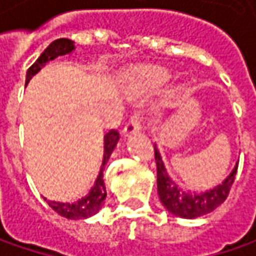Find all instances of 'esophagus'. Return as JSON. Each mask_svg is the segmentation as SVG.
Returning a JSON list of instances; mask_svg holds the SVG:
<instances>
[{
  "instance_id": "obj_1",
  "label": "esophagus",
  "mask_w": 256,
  "mask_h": 256,
  "mask_svg": "<svg viewBox=\"0 0 256 256\" xmlns=\"http://www.w3.org/2000/svg\"><path fill=\"white\" fill-rule=\"evenodd\" d=\"M140 130H141V116H140V114L135 112L131 115L130 121L124 126V136H131L132 134L140 132Z\"/></svg>"
}]
</instances>
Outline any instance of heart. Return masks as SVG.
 Returning <instances> with one entry per match:
<instances>
[{"instance_id": "b5f03b06", "label": "heart", "mask_w": 256, "mask_h": 256, "mask_svg": "<svg viewBox=\"0 0 256 256\" xmlns=\"http://www.w3.org/2000/svg\"><path fill=\"white\" fill-rule=\"evenodd\" d=\"M138 75H140V78L144 82L151 85L162 84L164 81H166V78H168V74H166L165 70H162V68H155V66L142 68V70H140Z\"/></svg>"}]
</instances>
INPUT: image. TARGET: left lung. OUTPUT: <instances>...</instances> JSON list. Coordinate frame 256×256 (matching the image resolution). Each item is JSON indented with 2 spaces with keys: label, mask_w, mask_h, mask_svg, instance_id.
<instances>
[{
  "label": "left lung",
  "mask_w": 256,
  "mask_h": 256,
  "mask_svg": "<svg viewBox=\"0 0 256 256\" xmlns=\"http://www.w3.org/2000/svg\"><path fill=\"white\" fill-rule=\"evenodd\" d=\"M154 150H155V162H156L158 195L164 206L171 214L181 218H186V220H194V218H198L201 215L212 212L226 200L232 184L235 181L238 164L235 165V168L224 180L222 184L216 185L210 191L185 192L168 176L158 148L154 146Z\"/></svg>",
  "instance_id": "1"
}]
</instances>
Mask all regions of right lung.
<instances>
[{
    "label": "right lung",
    "mask_w": 256,
    "mask_h": 256,
    "mask_svg": "<svg viewBox=\"0 0 256 256\" xmlns=\"http://www.w3.org/2000/svg\"><path fill=\"white\" fill-rule=\"evenodd\" d=\"M75 50L74 41L68 40V38H60L55 40L54 42L48 45L44 50V52L40 55V58L31 65L26 71V80L25 85L30 82V80L34 76L45 64H48L50 61L55 60L60 55H65L72 52ZM120 140V134L115 130H111L110 132L104 136V161L101 165L100 174L95 180V184L91 188L90 194L81 198L80 201L72 202H56L48 201V205L54 210L56 214H60L61 216L68 218V220H84L88 216H92L96 212L102 208L104 200L106 198V190H105V184H104V170H105V164L108 162L110 155L112 154L115 145Z\"/></svg>",
    "instance_id": "1"
}]
</instances>
